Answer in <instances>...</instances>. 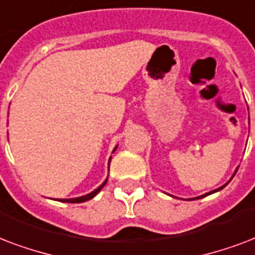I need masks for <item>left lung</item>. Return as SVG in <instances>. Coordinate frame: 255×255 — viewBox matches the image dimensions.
<instances>
[{"mask_svg":"<svg viewBox=\"0 0 255 255\" xmlns=\"http://www.w3.org/2000/svg\"><path fill=\"white\" fill-rule=\"evenodd\" d=\"M237 170H238V169H236V171H234V174H233V177H234V175H236ZM233 177H232V178H233ZM232 178H230V181H232ZM230 181H229V182H230ZM229 182H226V183H225V185H222V186H221V187H218V189H216V190H212V191H209V193H206V194H203V195H199V197H195V198H191V199H199V198H203V197H206V195H209V194H213V193H216V191H220V190H222V189H224V187L226 186V185H228ZM189 201H190V199H189Z\"/></svg>","mask_w":255,"mask_h":255,"instance_id":"obj_1","label":"left lung"}]
</instances>
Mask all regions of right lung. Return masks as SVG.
<instances>
[{"mask_svg":"<svg viewBox=\"0 0 255 255\" xmlns=\"http://www.w3.org/2000/svg\"><path fill=\"white\" fill-rule=\"evenodd\" d=\"M116 149H117V146L114 147L113 151H116ZM110 159H112V157H110V158H109V166H110ZM106 182H108V178H106L105 181L102 182V185H100V186L97 187L96 190H93L92 193H89V194H86V195H82V197H77V198L58 199V201H61V202H68V203H80V202H85V201H89V199L94 198V197H96V195L98 194V193H100L101 189H102V187H104L106 185Z\"/></svg>","mask_w":255,"mask_h":255,"instance_id":"obj_1","label":"right lung"}]
</instances>
